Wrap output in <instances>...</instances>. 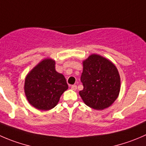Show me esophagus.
Returning <instances> with one entry per match:
<instances>
[{
	"label": "esophagus",
	"instance_id": "1",
	"mask_svg": "<svg viewBox=\"0 0 146 146\" xmlns=\"http://www.w3.org/2000/svg\"><path fill=\"white\" fill-rule=\"evenodd\" d=\"M71 89L73 90H76L77 89V86L76 85H73V86H71Z\"/></svg>",
	"mask_w": 146,
	"mask_h": 146
}]
</instances>
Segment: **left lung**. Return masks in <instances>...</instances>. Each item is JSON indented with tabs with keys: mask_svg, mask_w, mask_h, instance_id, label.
Wrapping results in <instances>:
<instances>
[{
	"mask_svg": "<svg viewBox=\"0 0 146 146\" xmlns=\"http://www.w3.org/2000/svg\"><path fill=\"white\" fill-rule=\"evenodd\" d=\"M80 80L83 89L79 92L85 104L103 110L113 103L121 89V78L115 65L106 58L92 54L83 60Z\"/></svg>",
	"mask_w": 146,
	"mask_h": 146,
	"instance_id": "left-lung-1",
	"label": "left lung"
}]
</instances>
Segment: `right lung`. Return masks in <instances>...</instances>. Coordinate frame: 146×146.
<instances>
[{
  "label": "right lung",
  "instance_id": "right-lung-1",
  "mask_svg": "<svg viewBox=\"0 0 146 146\" xmlns=\"http://www.w3.org/2000/svg\"><path fill=\"white\" fill-rule=\"evenodd\" d=\"M55 65L53 59H44L25 78L24 90L27 100L38 110L53 108L68 88L64 76L56 71Z\"/></svg>",
  "mask_w": 146,
  "mask_h": 146
}]
</instances>
